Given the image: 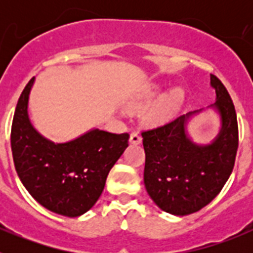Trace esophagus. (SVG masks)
I'll use <instances>...</instances> for the list:
<instances>
[{
    "label": "esophagus",
    "mask_w": 253,
    "mask_h": 253,
    "mask_svg": "<svg viewBox=\"0 0 253 253\" xmlns=\"http://www.w3.org/2000/svg\"><path fill=\"white\" fill-rule=\"evenodd\" d=\"M142 142V137H140V133L138 130L135 131H131L130 134V143L133 144H139Z\"/></svg>",
    "instance_id": "34e87169"
}]
</instances>
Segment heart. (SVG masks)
<instances>
[{"mask_svg": "<svg viewBox=\"0 0 253 253\" xmlns=\"http://www.w3.org/2000/svg\"><path fill=\"white\" fill-rule=\"evenodd\" d=\"M184 99V93L182 91L176 88V90H172L169 95H166L160 101V104L157 105L156 110L152 113V118L154 120H163L169 118L173 111L180 106L181 101Z\"/></svg>", "mask_w": 253, "mask_h": 253, "instance_id": "b5f03b06", "label": "heart"}]
</instances>
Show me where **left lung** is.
<instances>
[{
    "mask_svg": "<svg viewBox=\"0 0 253 253\" xmlns=\"http://www.w3.org/2000/svg\"><path fill=\"white\" fill-rule=\"evenodd\" d=\"M210 84L218 99L214 107L222 116V130L211 144L198 146L187 138V115L142 131L147 193L157 207L173 215H187L207 207L220 193L236 162V109L216 76L210 75Z\"/></svg>",
    "mask_w": 253,
    "mask_h": 253,
    "instance_id": "1",
    "label": "left lung"
}]
</instances>
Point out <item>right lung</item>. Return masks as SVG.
I'll return each instance as SVG.
<instances>
[{"mask_svg": "<svg viewBox=\"0 0 253 253\" xmlns=\"http://www.w3.org/2000/svg\"><path fill=\"white\" fill-rule=\"evenodd\" d=\"M31 78L17 101L11 126L13 163L22 185L53 213L80 216L95 205L109 171L128 147L129 134L91 130L54 144L33 128L28 116Z\"/></svg>", "mask_w": 253, "mask_h": 253, "instance_id": "add662e5", "label": "right lung"}]
</instances>
